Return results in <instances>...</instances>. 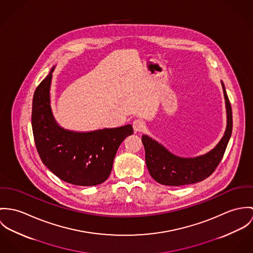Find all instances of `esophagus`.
Segmentation results:
<instances>
[{"label": "esophagus", "instance_id": "esophagus-1", "mask_svg": "<svg viewBox=\"0 0 253 253\" xmlns=\"http://www.w3.org/2000/svg\"><path fill=\"white\" fill-rule=\"evenodd\" d=\"M133 128L135 132H141L145 128V124L141 119H136L133 122Z\"/></svg>", "mask_w": 253, "mask_h": 253}]
</instances>
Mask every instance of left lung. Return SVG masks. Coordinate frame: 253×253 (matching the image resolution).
Segmentation results:
<instances>
[{
	"mask_svg": "<svg viewBox=\"0 0 253 253\" xmlns=\"http://www.w3.org/2000/svg\"><path fill=\"white\" fill-rule=\"evenodd\" d=\"M221 84L227 110V127L221 140L207 154L195 158H181L170 153L156 140L142 135L141 141L145 151L146 167L150 175L160 184L180 186L196 183L209 177L219 165L231 138L233 128L231 104L224 84L221 83Z\"/></svg>",
	"mask_w": 253,
	"mask_h": 253,
	"instance_id": "8db88e82",
	"label": "left lung"
}]
</instances>
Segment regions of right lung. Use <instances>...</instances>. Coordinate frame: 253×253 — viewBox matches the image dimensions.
<instances>
[{"instance_id": "1", "label": "right lung", "mask_w": 253, "mask_h": 253, "mask_svg": "<svg viewBox=\"0 0 253 253\" xmlns=\"http://www.w3.org/2000/svg\"><path fill=\"white\" fill-rule=\"evenodd\" d=\"M48 76L37 87L32 107V128L42 163L60 179L81 186L108 179L120 143L133 134L132 125L92 132H73L57 124L50 108Z\"/></svg>"}]
</instances>
